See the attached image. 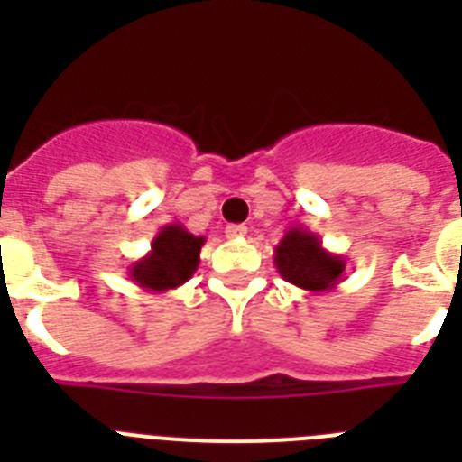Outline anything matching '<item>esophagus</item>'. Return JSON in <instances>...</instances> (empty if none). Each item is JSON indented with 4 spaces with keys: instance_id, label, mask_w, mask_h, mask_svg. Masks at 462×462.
<instances>
[{
    "instance_id": "esophagus-1",
    "label": "esophagus",
    "mask_w": 462,
    "mask_h": 462,
    "mask_svg": "<svg viewBox=\"0 0 462 462\" xmlns=\"http://www.w3.org/2000/svg\"><path fill=\"white\" fill-rule=\"evenodd\" d=\"M224 234H226V238L238 240V238H243L245 234H247V226H245V224H228Z\"/></svg>"
}]
</instances>
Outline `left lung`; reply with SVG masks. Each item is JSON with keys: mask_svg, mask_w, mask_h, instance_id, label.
Listing matches in <instances>:
<instances>
[{"mask_svg": "<svg viewBox=\"0 0 462 462\" xmlns=\"http://www.w3.org/2000/svg\"><path fill=\"white\" fill-rule=\"evenodd\" d=\"M273 261L284 280L310 293L333 291L345 280V256L326 250L319 236L305 226L287 228Z\"/></svg>", "mask_w": 462, "mask_h": 462, "instance_id": "left-lung-1", "label": "left lung"}]
</instances>
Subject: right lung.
I'll use <instances>...</instances> for the list:
<instances>
[{"instance_id": "add662e5", "label": "right lung", "mask_w": 462, "mask_h": 462, "mask_svg": "<svg viewBox=\"0 0 462 462\" xmlns=\"http://www.w3.org/2000/svg\"><path fill=\"white\" fill-rule=\"evenodd\" d=\"M203 236L189 234L182 224H166L152 238L150 252L129 266V277L145 291L164 293L182 287L201 261Z\"/></svg>"}]
</instances>
